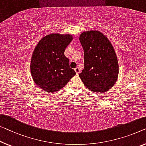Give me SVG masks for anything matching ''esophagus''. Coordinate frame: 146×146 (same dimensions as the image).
Segmentation results:
<instances>
[{
  "instance_id": "1",
  "label": "esophagus",
  "mask_w": 146,
  "mask_h": 146,
  "mask_svg": "<svg viewBox=\"0 0 146 146\" xmlns=\"http://www.w3.org/2000/svg\"><path fill=\"white\" fill-rule=\"evenodd\" d=\"M75 71L76 72V74H77V75H79V73L80 72V69L79 67H77L76 68H75Z\"/></svg>"
}]
</instances>
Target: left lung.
I'll return each instance as SVG.
<instances>
[{
  "mask_svg": "<svg viewBox=\"0 0 146 146\" xmlns=\"http://www.w3.org/2000/svg\"><path fill=\"white\" fill-rule=\"evenodd\" d=\"M84 50V68L79 73L84 85L96 93L113 86L119 75L117 55L111 43L101 32L84 31L79 36Z\"/></svg>",
  "mask_w": 146,
  "mask_h": 146,
  "instance_id": "8db88e82",
  "label": "left lung"
}]
</instances>
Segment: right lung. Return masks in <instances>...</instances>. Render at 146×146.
Returning <instances> with one entry per match:
<instances>
[{
	"label": "right lung",
	"instance_id": "add662e5",
	"mask_svg": "<svg viewBox=\"0 0 146 146\" xmlns=\"http://www.w3.org/2000/svg\"><path fill=\"white\" fill-rule=\"evenodd\" d=\"M72 40L71 35L51 33L36 44L30 69L34 82L45 92H57L76 75L64 55L65 50Z\"/></svg>",
	"mask_w": 146,
	"mask_h": 146
}]
</instances>
